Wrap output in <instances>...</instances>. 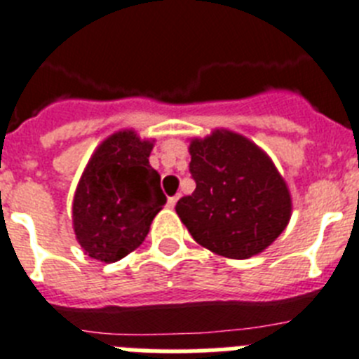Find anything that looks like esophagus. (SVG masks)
<instances>
[{
	"instance_id": "34e87169",
	"label": "esophagus",
	"mask_w": 359,
	"mask_h": 359,
	"mask_svg": "<svg viewBox=\"0 0 359 359\" xmlns=\"http://www.w3.org/2000/svg\"><path fill=\"white\" fill-rule=\"evenodd\" d=\"M177 201H179V195H175V197L168 198V208H175V204H177Z\"/></svg>"
}]
</instances>
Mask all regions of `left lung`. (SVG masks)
<instances>
[{
	"label": "left lung",
	"mask_w": 359,
	"mask_h": 359,
	"mask_svg": "<svg viewBox=\"0 0 359 359\" xmlns=\"http://www.w3.org/2000/svg\"><path fill=\"white\" fill-rule=\"evenodd\" d=\"M195 191L175 210L198 245L230 259L261 254L287 228L288 186L272 158L246 137L215 129L189 142Z\"/></svg>",
	"instance_id": "left-lung-1"
}]
</instances>
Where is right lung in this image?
Wrapping results in <instances>:
<instances>
[{"label": "right lung", "mask_w": 359, "mask_h": 359, "mask_svg": "<svg viewBox=\"0 0 359 359\" xmlns=\"http://www.w3.org/2000/svg\"><path fill=\"white\" fill-rule=\"evenodd\" d=\"M153 140L131 129L111 135L87 162L72 201V226L89 257L114 263L142 245L165 204L149 165Z\"/></svg>", "instance_id": "add662e5"}]
</instances>
